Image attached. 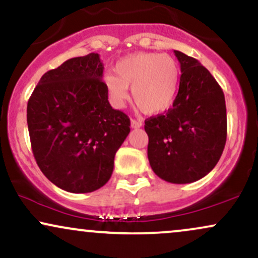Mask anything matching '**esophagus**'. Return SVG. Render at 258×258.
I'll return each instance as SVG.
<instances>
[{
  "label": "esophagus",
  "mask_w": 258,
  "mask_h": 258,
  "mask_svg": "<svg viewBox=\"0 0 258 258\" xmlns=\"http://www.w3.org/2000/svg\"><path fill=\"white\" fill-rule=\"evenodd\" d=\"M130 125H132L133 129H139L142 126V122L141 120H138V119H132L130 120Z\"/></svg>",
  "instance_id": "obj_1"
}]
</instances>
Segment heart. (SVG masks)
<instances>
[{
	"mask_svg": "<svg viewBox=\"0 0 258 258\" xmlns=\"http://www.w3.org/2000/svg\"><path fill=\"white\" fill-rule=\"evenodd\" d=\"M113 74L102 77L110 104L123 108L133 99L142 112L160 113L172 105L180 86V69L176 60L166 54L136 53L128 55L114 66Z\"/></svg>",
	"mask_w": 258,
	"mask_h": 258,
	"instance_id": "heart-1",
	"label": "heart"
}]
</instances>
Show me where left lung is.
<instances>
[{"label": "left lung", "mask_w": 258, "mask_h": 258, "mask_svg": "<svg viewBox=\"0 0 258 258\" xmlns=\"http://www.w3.org/2000/svg\"><path fill=\"white\" fill-rule=\"evenodd\" d=\"M181 66L178 93L164 114L147 118V156L157 176L190 183L217 164L227 139L226 101L216 80L195 57L174 50Z\"/></svg>", "instance_id": "obj_1"}]
</instances>
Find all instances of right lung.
<instances>
[{
  "label": "right lung",
  "mask_w": 258,
  "mask_h": 258,
  "mask_svg": "<svg viewBox=\"0 0 258 258\" xmlns=\"http://www.w3.org/2000/svg\"><path fill=\"white\" fill-rule=\"evenodd\" d=\"M104 63L90 53L45 72L27 102V128L45 177L71 193H89L110 180L130 119L113 110L102 83Z\"/></svg>",
  "instance_id": "obj_1"
}]
</instances>
